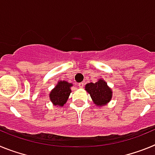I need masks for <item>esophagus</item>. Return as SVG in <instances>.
<instances>
[{"mask_svg":"<svg viewBox=\"0 0 155 155\" xmlns=\"http://www.w3.org/2000/svg\"><path fill=\"white\" fill-rule=\"evenodd\" d=\"M78 86L79 87H82L84 86V83H78Z\"/></svg>","mask_w":155,"mask_h":155,"instance_id":"1","label":"esophagus"}]
</instances>
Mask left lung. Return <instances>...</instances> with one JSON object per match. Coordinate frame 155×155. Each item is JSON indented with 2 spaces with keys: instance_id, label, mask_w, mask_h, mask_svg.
Returning <instances> with one entry per match:
<instances>
[{
  "instance_id": "1",
  "label": "left lung",
  "mask_w": 155,
  "mask_h": 155,
  "mask_svg": "<svg viewBox=\"0 0 155 155\" xmlns=\"http://www.w3.org/2000/svg\"><path fill=\"white\" fill-rule=\"evenodd\" d=\"M84 89L90 94L94 105L98 107L107 105L113 97V91L103 79H98L95 83H88Z\"/></svg>"
}]
</instances>
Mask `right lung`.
I'll return each instance as SVG.
<instances>
[{
	"mask_svg": "<svg viewBox=\"0 0 155 155\" xmlns=\"http://www.w3.org/2000/svg\"><path fill=\"white\" fill-rule=\"evenodd\" d=\"M72 86V83L66 81H59L50 93V99L53 105L60 107L64 106L71 93V87Z\"/></svg>",
	"mask_w": 155,
	"mask_h": 155,
	"instance_id": "obj_1",
	"label": "right lung"
}]
</instances>
